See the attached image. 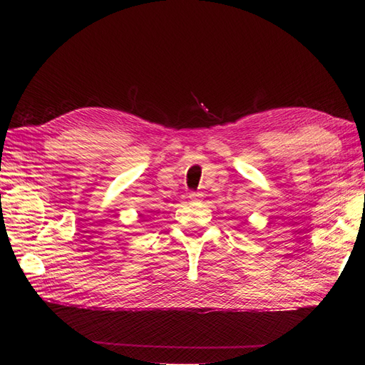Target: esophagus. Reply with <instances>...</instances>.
Listing matches in <instances>:
<instances>
[{
    "mask_svg": "<svg viewBox=\"0 0 365 365\" xmlns=\"http://www.w3.org/2000/svg\"><path fill=\"white\" fill-rule=\"evenodd\" d=\"M188 197H190L191 200H202L204 195H202V192H190Z\"/></svg>",
    "mask_w": 365,
    "mask_h": 365,
    "instance_id": "esophagus-1",
    "label": "esophagus"
}]
</instances>
